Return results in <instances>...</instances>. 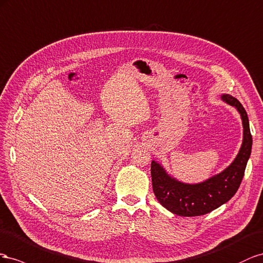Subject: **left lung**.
<instances>
[{
    "label": "left lung",
    "mask_w": 263,
    "mask_h": 263,
    "mask_svg": "<svg viewBox=\"0 0 263 263\" xmlns=\"http://www.w3.org/2000/svg\"><path fill=\"white\" fill-rule=\"evenodd\" d=\"M220 98L237 109L243 126L241 147L229 166L204 182L187 184L171 176L159 162L152 161L151 163L152 186L155 196L163 207L175 215L194 217L213 212L234 196L243 178L252 147L249 119L242 104L234 97L223 93Z\"/></svg>",
    "instance_id": "8db88e82"
}]
</instances>
